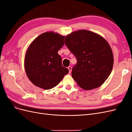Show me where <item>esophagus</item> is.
<instances>
[{"label":"esophagus","mask_w":132,"mask_h":132,"mask_svg":"<svg viewBox=\"0 0 132 132\" xmlns=\"http://www.w3.org/2000/svg\"><path fill=\"white\" fill-rule=\"evenodd\" d=\"M68 69L69 71V74L71 73V66H69L68 67Z\"/></svg>","instance_id":"1"}]
</instances>
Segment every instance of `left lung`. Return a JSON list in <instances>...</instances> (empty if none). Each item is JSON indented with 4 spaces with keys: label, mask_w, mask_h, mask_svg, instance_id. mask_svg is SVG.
Masks as SVG:
<instances>
[{
    "label": "left lung",
    "mask_w": 132,
    "mask_h": 132,
    "mask_svg": "<svg viewBox=\"0 0 132 132\" xmlns=\"http://www.w3.org/2000/svg\"><path fill=\"white\" fill-rule=\"evenodd\" d=\"M65 45L77 60L71 76L78 85L87 90L101 86L113 65V53L108 42L97 34L82 30L67 35Z\"/></svg>",
    "instance_id": "obj_1"
}]
</instances>
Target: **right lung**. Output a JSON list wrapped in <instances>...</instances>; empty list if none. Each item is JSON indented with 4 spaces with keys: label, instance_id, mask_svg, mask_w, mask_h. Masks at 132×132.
<instances>
[{
    "label": "right lung",
    "instance_id": "add662e5",
    "mask_svg": "<svg viewBox=\"0 0 132 132\" xmlns=\"http://www.w3.org/2000/svg\"><path fill=\"white\" fill-rule=\"evenodd\" d=\"M64 38L57 33L45 32L30 45L25 55V69L35 85L45 90L52 89L69 73L58 54L64 44Z\"/></svg>",
    "mask_w": 132,
    "mask_h": 132
}]
</instances>
